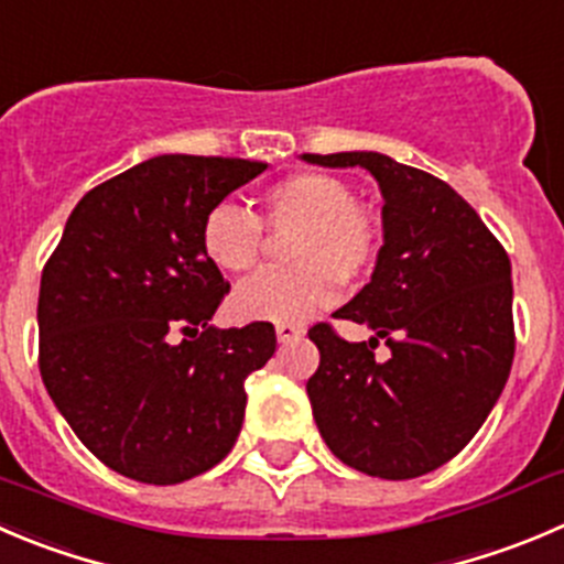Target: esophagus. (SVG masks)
I'll use <instances>...</instances> for the list:
<instances>
[{"label":"esophagus","instance_id":"obj_1","mask_svg":"<svg viewBox=\"0 0 564 564\" xmlns=\"http://www.w3.org/2000/svg\"><path fill=\"white\" fill-rule=\"evenodd\" d=\"M304 337V326L299 324H276V340L279 343H293Z\"/></svg>","mask_w":564,"mask_h":564}]
</instances>
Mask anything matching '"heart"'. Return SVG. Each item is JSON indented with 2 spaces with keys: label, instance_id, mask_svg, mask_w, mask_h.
<instances>
[{
  "label": "heart",
  "instance_id": "obj_1",
  "mask_svg": "<svg viewBox=\"0 0 564 564\" xmlns=\"http://www.w3.org/2000/svg\"><path fill=\"white\" fill-rule=\"evenodd\" d=\"M265 224L288 235L291 268L268 271L232 293L229 310L238 321H304L329 307L340 282H359L373 268L382 229L351 187L332 174L304 171L273 182L260 196V221L235 205H216L202 221V249L227 273H249L265 254Z\"/></svg>",
  "mask_w": 564,
  "mask_h": 564
}]
</instances>
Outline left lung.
<instances>
[{
  "mask_svg": "<svg viewBox=\"0 0 564 564\" xmlns=\"http://www.w3.org/2000/svg\"><path fill=\"white\" fill-rule=\"evenodd\" d=\"M326 169L371 171L384 207L377 268L337 318L366 324L348 343L329 324L310 340L313 417L329 452L379 479L446 465L496 406L514 357L512 265L474 207L437 176L379 152L302 154ZM386 337L391 359H372Z\"/></svg>",
  "mask_w": 564,
  "mask_h": 564,
  "instance_id": "1",
  "label": "left lung"
}]
</instances>
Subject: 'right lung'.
Returning <instances> with one entry per match:
<instances>
[{
    "instance_id": "right-lung-1",
    "label": "right lung",
    "mask_w": 564,
    "mask_h": 564,
    "mask_svg": "<svg viewBox=\"0 0 564 564\" xmlns=\"http://www.w3.org/2000/svg\"><path fill=\"white\" fill-rule=\"evenodd\" d=\"M268 165L158 154L79 198L41 273V379L94 457L180 485L232 452L246 377L276 351L265 321L216 329L229 282L202 221Z\"/></svg>"
}]
</instances>
